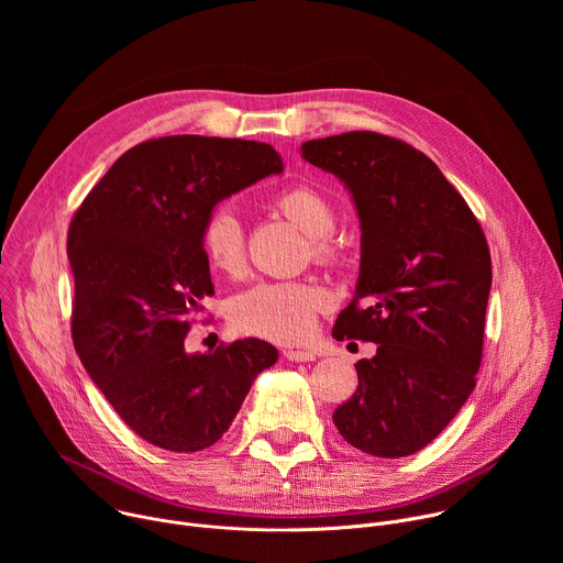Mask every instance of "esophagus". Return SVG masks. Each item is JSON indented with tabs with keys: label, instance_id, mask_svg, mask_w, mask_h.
Here are the masks:
<instances>
[{
	"label": "esophagus",
	"instance_id": "34e87169",
	"mask_svg": "<svg viewBox=\"0 0 563 563\" xmlns=\"http://www.w3.org/2000/svg\"><path fill=\"white\" fill-rule=\"evenodd\" d=\"M283 354H285V358L291 361V363H309V361L316 358V354H313V352H307V350H285Z\"/></svg>",
	"mask_w": 563,
	"mask_h": 563
}]
</instances>
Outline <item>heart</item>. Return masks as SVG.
<instances>
[{"label":"heart","instance_id":"obj_1","mask_svg":"<svg viewBox=\"0 0 563 563\" xmlns=\"http://www.w3.org/2000/svg\"><path fill=\"white\" fill-rule=\"evenodd\" d=\"M274 207L309 238L307 247L313 261L336 256L339 250L332 238L336 207L325 194L305 185L289 187L274 198ZM200 240L207 261L218 272L229 276L243 272L245 229L229 207H216L207 213ZM325 302V291L307 283H258L233 298L229 318L245 334L296 343L311 334L316 313Z\"/></svg>","mask_w":563,"mask_h":563}]
</instances>
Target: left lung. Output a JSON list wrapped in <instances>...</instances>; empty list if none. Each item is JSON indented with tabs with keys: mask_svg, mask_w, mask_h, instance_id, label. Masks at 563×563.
<instances>
[{
	"mask_svg": "<svg viewBox=\"0 0 563 563\" xmlns=\"http://www.w3.org/2000/svg\"><path fill=\"white\" fill-rule=\"evenodd\" d=\"M300 155L334 174L361 222L352 302L332 336L376 343L358 387L334 410L341 437L383 459L437 439L474 389L493 263L461 194L415 146L372 131L307 140Z\"/></svg>",
	"mask_w": 563,
	"mask_h": 563,
	"instance_id": "obj_1",
	"label": "left lung"
}]
</instances>
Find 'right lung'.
<instances>
[{"instance_id": "obj_1", "label": "right lung", "mask_w": 563, "mask_h": 563, "mask_svg": "<svg viewBox=\"0 0 563 563\" xmlns=\"http://www.w3.org/2000/svg\"><path fill=\"white\" fill-rule=\"evenodd\" d=\"M280 172L265 142L157 137L120 155L70 220L75 352L122 421L157 448L213 445L278 361L261 339L191 354L185 336L213 294L200 240L207 213Z\"/></svg>"}]
</instances>
